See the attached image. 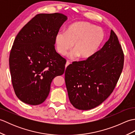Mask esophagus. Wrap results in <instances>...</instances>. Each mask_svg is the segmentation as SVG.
I'll list each match as a JSON object with an SVG mask.
<instances>
[{
    "label": "esophagus",
    "mask_w": 135,
    "mask_h": 135,
    "mask_svg": "<svg viewBox=\"0 0 135 135\" xmlns=\"http://www.w3.org/2000/svg\"><path fill=\"white\" fill-rule=\"evenodd\" d=\"M71 64V63L68 61H67V62H66V64H65V67H67V66L68 65H70Z\"/></svg>",
    "instance_id": "obj_1"
}]
</instances>
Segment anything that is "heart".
<instances>
[{
	"mask_svg": "<svg viewBox=\"0 0 135 135\" xmlns=\"http://www.w3.org/2000/svg\"><path fill=\"white\" fill-rule=\"evenodd\" d=\"M104 37L103 31L84 21L74 22L68 27L65 32H59L55 37L57 50L65 56L73 45L74 51L68 56L75 59H88L96 53Z\"/></svg>",
	"mask_w": 135,
	"mask_h": 135,
	"instance_id": "obj_1",
	"label": "heart"
}]
</instances>
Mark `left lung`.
<instances>
[{"label": "left lung", "mask_w": 135, "mask_h": 135, "mask_svg": "<svg viewBox=\"0 0 135 135\" xmlns=\"http://www.w3.org/2000/svg\"><path fill=\"white\" fill-rule=\"evenodd\" d=\"M121 46L114 31L103 47L86 60L73 62L65 72L68 97L74 107H96L113 92L124 67Z\"/></svg>", "instance_id": "left-lung-1"}]
</instances>
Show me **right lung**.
<instances>
[{"label":"right lung","instance_id":"add662e5","mask_svg":"<svg viewBox=\"0 0 135 135\" xmlns=\"http://www.w3.org/2000/svg\"><path fill=\"white\" fill-rule=\"evenodd\" d=\"M67 20L61 13L37 14L16 36L9 65L14 91L21 102L33 105L44 102L53 79L64 74L65 60L54 45Z\"/></svg>","mask_w":135,"mask_h":135}]
</instances>
